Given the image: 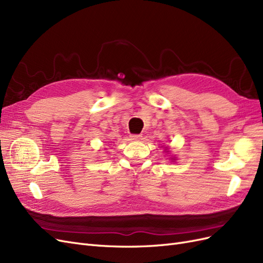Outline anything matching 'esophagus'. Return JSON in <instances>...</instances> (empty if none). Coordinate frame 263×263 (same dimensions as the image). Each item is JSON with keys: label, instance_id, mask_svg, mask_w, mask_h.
I'll use <instances>...</instances> for the list:
<instances>
[{"label": "esophagus", "instance_id": "34e87169", "mask_svg": "<svg viewBox=\"0 0 263 263\" xmlns=\"http://www.w3.org/2000/svg\"><path fill=\"white\" fill-rule=\"evenodd\" d=\"M141 135H137V134H135V135H130V138L133 139V140H140L141 139Z\"/></svg>", "mask_w": 263, "mask_h": 263}]
</instances>
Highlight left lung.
Returning a JSON list of instances; mask_svg holds the SVG:
<instances>
[{"label": "left lung", "instance_id": "obj_1", "mask_svg": "<svg viewBox=\"0 0 263 263\" xmlns=\"http://www.w3.org/2000/svg\"><path fill=\"white\" fill-rule=\"evenodd\" d=\"M174 160H176V159H174Z\"/></svg>", "mask_w": 263, "mask_h": 263}]
</instances>
